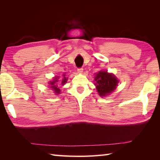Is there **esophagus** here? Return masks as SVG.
Segmentation results:
<instances>
[{"mask_svg": "<svg viewBox=\"0 0 160 160\" xmlns=\"http://www.w3.org/2000/svg\"><path fill=\"white\" fill-rule=\"evenodd\" d=\"M77 71H78V73H82L83 69H82V68H78V69H77Z\"/></svg>", "mask_w": 160, "mask_h": 160, "instance_id": "esophagus-1", "label": "esophagus"}]
</instances>
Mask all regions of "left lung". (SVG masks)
<instances>
[{"label": "left lung", "instance_id": "8db88e82", "mask_svg": "<svg viewBox=\"0 0 160 160\" xmlns=\"http://www.w3.org/2000/svg\"><path fill=\"white\" fill-rule=\"evenodd\" d=\"M94 80L96 81L95 85L99 96L104 97L116 89L119 80L113 74L108 73L107 71H100L96 74Z\"/></svg>", "mask_w": 160, "mask_h": 160}]
</instances>
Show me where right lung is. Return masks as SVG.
I'll list each match as a JSON object with an SVG mask.
<instances>
[{"label": "right lung", "mask_w": 160, "mask_h": 160, "mask_svg": "<svg viewBox=\"0 0 160 160\" xmlns=\"http://www.w3.org/2000/svg\"><path fill=\"white\" fill-rule=\"evenodd\" d=\"M63 78H62V85H64V84H65L67 82V78L65 77V75L63 74ZM59 77H55L53 78V80L52 81H50L49 84V87L52 88V89L54 91V93H56V94H59L60 93V89H59V88H58V84H56V82H58V79Z\"/></svg>", "instance_id": "add662e5"}]
</instances>
